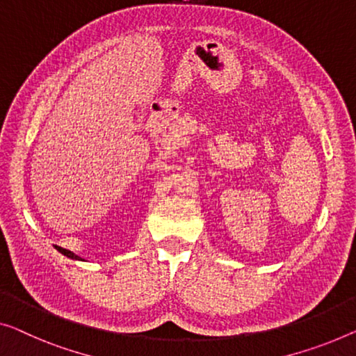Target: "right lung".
<instances>
[{
	"label": "right lung",
	"mask_w": 356,
	"mask_h": 356,
	"mask_svg": "<svg viewBox=\"0 0 356 356\" xmlns=\"http://www.w3.org/2000/svg\"><path fill=\"white\" fill-rule=\"evenodd\" d=\"M57 251L59 252H62L63 256H67V257H70V259H73V261H84V259H81L79 256H76V254H73L72 251H68V249H63V248H60V246H54Z\"/></svg>",
	"instance_id": "obj_1"
}]
</instances>
